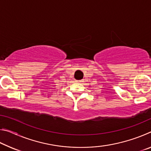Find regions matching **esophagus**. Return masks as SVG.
Instances as JSON below:
<instances>
[{"label": "esophagus", "mask_w": 151, "mask_h": 151, "mask_svg": "<svg viewBox=\"0 0 151 151\" xmlns=\"http://www.w3.org/2000/svg\"><path fill=\"white\" fill-rule=\"evenodd\" d=\"M76 82H78V83H80V82H81V81H76Z\"/></svg>", "instance_id": "1"}]
</instances>
